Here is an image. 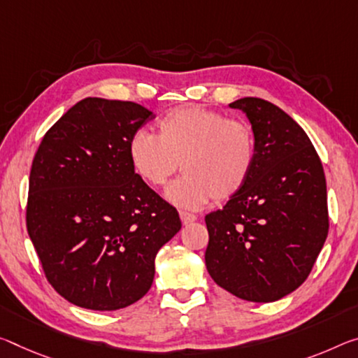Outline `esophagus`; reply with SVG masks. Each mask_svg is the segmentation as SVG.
<instances>
[{"label":"esophagus","mask_w":358,"mask_h":358,"mask_svg":"<svg viewBox=\"0 0 358 358\" xmlns=\"http://www.w3.org/2000/svg\"><path fill=\"white\" fill-rule=\"evenodd\" d=\"M180 220L183 224H189L192 221H196V215L188 213V212H180Z\"/></svg>","instance_id":"1"}]
</instances>
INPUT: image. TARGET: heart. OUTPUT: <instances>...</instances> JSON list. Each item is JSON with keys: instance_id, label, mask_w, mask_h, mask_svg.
<instances>
[{"instance_id": "heart-1", "label": "heart", "mask_w": 358, "mask_h": 358, "mask_svg": "<svg viewBox=\"0 0 358 358\" xmlns=\"http://www.w3.org/2000/svg\"><path fill=\"white\" fill-rule=\"evenodd\" d=\"M135 173L150 186H162L177 172L183 175L166 191L170 203L201 208L213 199L229 201L250 178L257 141L247 122L223 113L188 105L170 110L157 122V135L138 129L129 140Z\"/></svg>"}]
</instances>
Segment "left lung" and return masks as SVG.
Segmentation results:
<instances>
[{"label":"left lung","mask_w":358,"mask_h":358,"mask_svg":"<svg viewBox=\"0 0 358 358\" xmlns=\"http://www.w3.org/2000/svg\"><path fill=\"white\" fill-rule=\"evenodd\" d=\"M229 106L250 121L257 157L239 194L206 217V266L234 296L272 303L308 279L325 243V173L308 135L279 106L257 97Z\"/></svg>","instance_id":"1"}]
</instances>
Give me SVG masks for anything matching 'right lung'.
Segmentation results:
<instances>
[{
	"label": "right lung",
	"instance_id": "add662e5",
	"mask_svg": "<svg viewBox=\"0 0 358 358\" xmlns=\"http://www.w3.org/2000/svg\"><path fill=\"white\" fill-rule=\"evenodd\" d=\"M155 117L134 101L87 97L41 140L30 172L27 231L66 301L116 310L143 298L155 259L181 229L177 208L141 180L134 132Z\"/></svg>",
	"mask_w": 358,
	"mask_h": 358
}]
</instances>
